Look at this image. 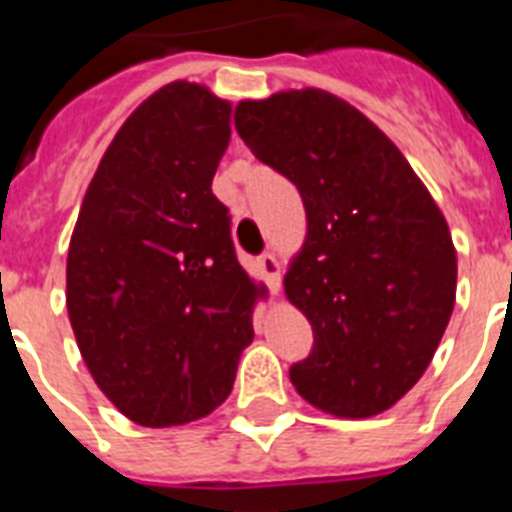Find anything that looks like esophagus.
Here are the masks:
<instances>
[{"label": "esophagus", "instance_id": "obj_1", "mask_svg": "<svg viewBox=\"0 0 512 512\" xmlns=\"http://www.w3.org/2000/svg\"><path fill=\"white\" fill-rule=\"evenodd\" d=\"M257 265H260V271H263V276H265V281H268L271 292L276 295V292L281 289V281H279L281 265H279V260H276V255H273V252H265V255L257 260Z\"/></svg>", "mask_w": 512, "mask_h": 512}]
</instances>
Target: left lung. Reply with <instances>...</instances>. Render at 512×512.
Returning <instances> with one entry per match:
<instances>
[{"mask_svg": "<svg viewBox=\"0 0 512 512\" xmlns=\"http://www.w3.org/2000/svg\"><path fill=\"white\" fill-rule=\"evenodd\" d=\"M236 130L297 185L308 236L284 276L311 321L297 393L335 417H372L428 369L457 295V252L441 209L393 140L332 92L241 100Z\"/></svg>", "mask_w": 512, "mask_h": 512, "instance_id": "8db88e82", "label": "left lung"}]
</instances>
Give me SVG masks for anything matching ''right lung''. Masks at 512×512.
Listing matches in <instances>:
<instances>
[{
  "label": "right lung",
  "instance_id": "obj_1",
  "mask_svg": "<svg viewBox=\"0 0 512 512\" xmlns=\"http://www.w3.org/2000/svg\"><path fill=\"white\" fill-rule=\"evenodd\" d=\"M231 103L196 82L143 100L84 193L68 244L76 345L108 401L146 428L185 425L228 398L265 295L236 260L212 177Z\"/></svg>",
  "mask_w": 512,
  "mask_h": 512
}]
</instances>
